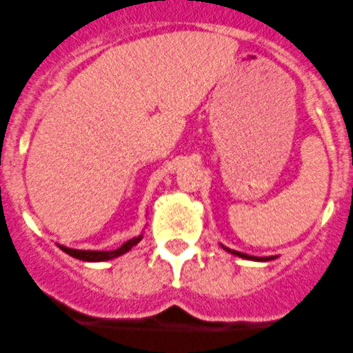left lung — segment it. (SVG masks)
<instances>
[{"label":"left lung","mask_w":353,"mask_h":353,"mask_svg":"<svg viewBox=\"0 0 353 353\" xmlns=\"http://www.w3.org/2000/svg\"><path fill=\"white\" fill-rule=\"evenodd\" d=\"M223 249H225V251H229V252H232V254L241 256V258L252 259V261H270V259H273V256H266V258H258V256H248V254H244V252H239V251H230V249H227V248H223Z\"/></svg>","instance_id":"1"}]
</instances>
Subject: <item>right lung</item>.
<instances>
[{"instance_id":"add662e5","label":"right lung","mask_w":353,"mask_h":353,"mask_svg":"<svg viewBox=\"0 0 353 353\" xmlns=\"http://www.w3.org/2000/svg\"><path fill=\"white\" fill-rule=\"evenodd\" d=\"M140 241H141V236L134 237V239H130L128 243L121 245V248L114 249V251H80V249L65 248V245H61V249L66 252V254L73 256V258L77 259H81V261H105V259H112V258H117V256L124 254V252L130 251V249L133 248V245H137Z\"/></svg>"}]
</instances>
